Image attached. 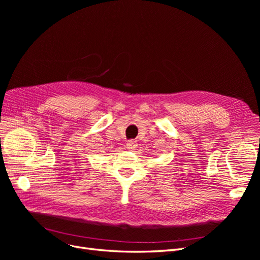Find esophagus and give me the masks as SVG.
Returning <instances> with one entry per match:
<instances>
[{
    "instance_id": "esophagus-1",
    "label": "esophagus",
    "mask_w": 260,
    "mask_h": 260,
    "mask_svg": "<svg viewBox=\"0 0 260 260\" xmlns=\"http://www.w3.org/2000/svg\"><path fill=\"white\" fill-rule=\"evenodd\" d=\"M137 146H138L137 142H136V141H133V140H130L129 142L127 143V147H128L129 149H136Z\"/></svg>"
}]
</instances>
